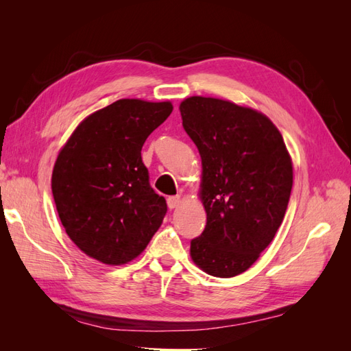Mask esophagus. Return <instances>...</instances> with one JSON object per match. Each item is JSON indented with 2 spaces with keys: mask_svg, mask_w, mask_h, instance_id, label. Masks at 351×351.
Returning <instances> with one entry per match:
<instances>
[{
  "mask_svg": "<svg viewBox=\"0 0 351 351\" xmlns=\"http://www.w3.org/2000/svg\"><path fill=\"white\" fill-rule=\"evenodd\" d=\"M167 204H168V208L169 209H174L180 205V196H169L167 199Z\"/></svg>",
  "mask_w": 351,
  "mask_h": 351,
  "instance_id": "obj_1",
  "label": "esophagus"
}]
</instances>
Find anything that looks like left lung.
<instances>
[{
	"label": "left lung",
	"instance_id": "left-lung-1",
	"mask_svg": "<svg viewBox=\"0 0 351 351\" xmlns=\"http://www.w3.org/2000/svg\"><path fill=\"white\" fill-rule=\"evenodd\" d=\"M202 158L204 232L190 241L199 268L219 278L247 271L268 247L289 206L293 164L267 115L217 98L180 104Z\"/></svg>",
	"mask_w": 351,
	"mask_h": 351
}]
</instances>
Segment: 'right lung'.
Masks as SVG:
<instances>
[{
	"mask_svg": "<svg viewBox=\"0 0 351 351\" xmlns=\"http://www.w3.org/2000/svg\"><path fill=\"white\" fill-rule=\"evenodd\" d=\"M171 111V102L119 99L86 117L60 151L52 196L67 236L89 258L130 262L161 227L167 202L141 152Z\"/></svg>",
	"mask_w": 351,
	"mask_h": 351,
	"instance_id": "right-lung-1",
	"label": "right lung"
}]
</instances>
